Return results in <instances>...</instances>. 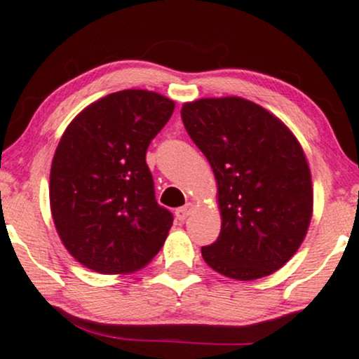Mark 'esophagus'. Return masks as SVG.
Instances as JSON below:
<instances>
[{"mask_svg":"<svg viewBox=\"0 0 359 359\" xmlns=\"http://www.w3.org/2000/svg\"><path fill=\"white\" fill-rule=\"evenodd\" d=\"M193 210H194L193 203H187V205L181 206V208H178V210H176V218H178L180 221H184L189 215H191Z\"/></svg>","mask_w":359,"mask_h":359,"instance_id":"1","label":"esophagus"}]
</instances>
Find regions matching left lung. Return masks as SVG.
<instances>
[{
    "mask_svg": "<svg viewBox=\"0 0 359 359\" xmlns=\"http://www.w3.org/2000/svg\"><path fill=\"white\" fill-rule=\"evenodd\" d=\"M181 118L218 184L221 231L201 248L203 259L238 281L285 266L313 216L311 172L299 141L280 118L240 96L184 103Z\"/></svg>",
    "mask_w": 359,
    "mask_h": 359,
    "instance_id": "left-lung-1",
    "label": "left lung"
}]
</instances>
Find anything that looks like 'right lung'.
Returning a JSON list of instances; mask_svg holds the SVG:
<instances>
[{
    "mask_svg": "<svg viewBox=\"0 0 359 359\" xmlns=\"http://www.w3.org/2000/svg\"><path fill=\"white\" fill-rule=\"evenodd\" d=\"M175 111L148 90H123L86 106L57 144L50 206L69 255L101 274L144 268L161 246L172 215L154 198L146 149Z\"/></svg>",
    "mask_w": 359,
    "mask_h": 359,
    "instance_id": "obj_1",
    "label": "right lung"
}]
</instances>
